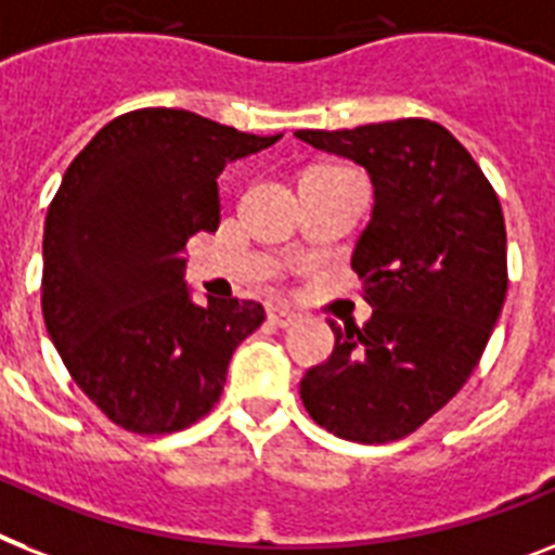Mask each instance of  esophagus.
I'll return each instance as SVG.
<instances>
[{
  "instance_id": "obj_1",
  "label": "esophagus",
  "mask_w": 555,
  "mask_h": 555,
  "mask_svg": "<svg viewBox=\"0 0 555 555\" xmlns=\"http://www.w3.org/2000/svg\"><path fill=\"white\" fill-rule=\"evenodd\" d=\"M268 322L273 324V327H291V324L296 322V313L287 308H279V305H273V308H268Z\"/></svg>"
}]
</instances>
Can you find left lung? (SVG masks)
Wrapping results in <instances>:
<instances>
[{
	"mask_svg": "<svg viewBox=\"0 0 555 555\" xmlns=\"http://www.w3.org/2000/svg\"><path fill=\"white\" fill-rule=\"evenodd\" d=\"M371 173L353 270L373 317L331 322V359L299 385L310 418L362 444L404 439L470 379L507 296V233L488 176L448 128L396 119L296 130Z\"/></svg>",
	"mask_w": 555,
	"mask_h": 555,
	"instance_id": "8db88e82",
	"label": "left lung"
}]
</instances>
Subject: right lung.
<instances>
[{
  "instance_id": "obj_1",
  "label": "right lung",
  "mask_w": 555,
  "mask_h": 555,
  "mask_svg": "<svg viewBox=\"0 0 555 555\" xmlns=\"http://www.w3.org/2000/svg\"><path fill=\"white\" fill-rule=\"evenodd\" d=\"M176 107L116 116L48 207L42 313L67 373L114 425L176 434L210 413L259 301L193 305L184 245L219 228V173L279 142Z\"/></svg>"
}]
</instances>
